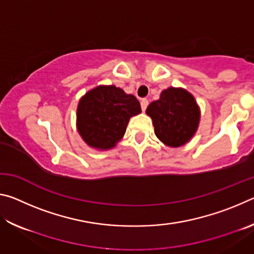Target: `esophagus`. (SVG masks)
I'll return each mask as SVG.
<instances>
[{
	"label": "esophagus",
	"instance_id": "obj_1",
	"mask_svg": "<svg viewBox=\"0 0 254 254\" xmlns=\"http://www.w3.org/2000/svg\"><path fill=\"white\" fill-rule=\"evenodd\" d=\"M140 104H141V109H142V111H145L149 105V101L147 100V98H142L140 102Z\"/></svg>",
	"mask_w": 254,
	"mask_h": 254
}]
</instances>
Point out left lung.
Instances as JSON below:
<instances>
[{
    "mask_svg": "<svg viewBox=\"0 0 254 254\" xmlns=\"http://www.w3.org/2000/svg\"><path fill=\"white\" fill-rule=\"evenodd\" d=\"M154 133L169 147H180L191 139L199 123V109L191 94L170 87L148 106Z\"/></svg>",
    "mask_w": 254,
    "mask_h": 254,
    "instance_id": "left-lung-1",
    "label": "left lung"
}]
</instances>
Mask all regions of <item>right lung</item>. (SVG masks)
Returning <instances> with one entry per match:
<instances>
[{"label": "right lung", "instance_id": "obj_1", "mask_svg": "<svg viewBox=\"0 0 254 254\" xmlns=\"http://www.w3.org/2000/svg\"><path fill=\"white\" fill-rule=\"evenodd\" d=\"M140 112L135 96L113 85L98 86L79 101L77 128L88 145L110 149L124 135L130 118Z\"/></svg>", "mask_w": 254, "mask_h": 254}]
</instances>
